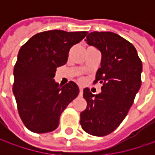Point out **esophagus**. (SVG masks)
<instances>
[{
    "label": "esophagus",
    "instance_id": "1",
    "mask_svg": "<svg viewBox=\"0 0 155 155\" xmlns=\"http://www.w3.org/2000/svg\"><path fill=\"white\" fill-rule=\"evenodd\" d=\"M83 90H84V88L82 86H79V91H80V95L82 96L83 95Z\"/></svg>",
    "mask_w": 155,
    "mask_h": 155
}]
</instances>
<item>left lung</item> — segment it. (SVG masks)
Masks as SVG:
<instances>
[{
  "label": "left lung",
  "instance_id": "1",
  "mask_svg": "<svg viewBox=\"0 0 155 155\" xmlns=\"http://www.w3.org/2000/svg\"><path fill=\"white\" fill-rule=\"evenodd\" d=\"M101 51V67L96 81L102 92L93 95L84 90L87 107L80 114L83 129L95 136L112 133L128 115L141 84L142 63L134 46L111 32L90 33L84 39Z\"/></svg>",
  "mask_w": 155,
  "mask_h": 155
}]
</instances>
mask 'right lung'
<instances>
[{
    "instance_id": "1",
    "label": "right lung",
    "mask_w": 155,
    "mask_h": 155,
    "mask_svg": "<svg viewBox=\"0 0 155 155\" xmlns=\"http://www.w3.org/2000/svg\"><path fill=\"white\" fill-rule=\"evenodd\" d=\"M86 34L45 31L35 34L21 47L14 68L13 92L19 115L30 131L43 134L56 129L61 113L78 97L77 84L71 81L59 86L53 78L57 67L67 62L71 46Z\"/></svg>"
}]
</instances>
